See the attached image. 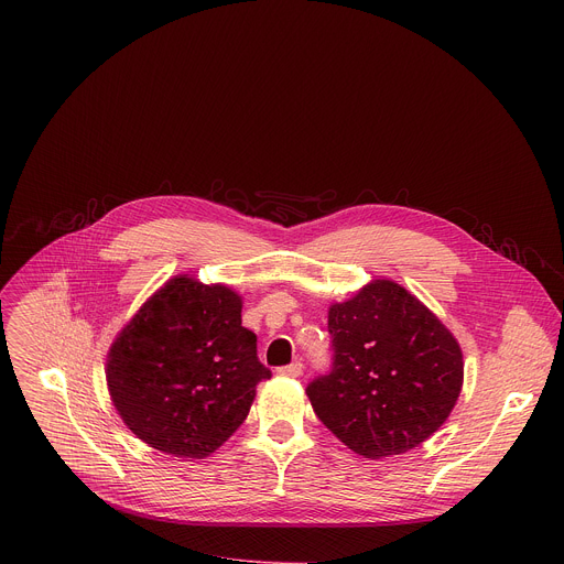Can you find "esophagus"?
Here are the masks:
<instances>
[{"label": "esophagus", "instance_id": "34e87169", "mask_svg": "<svg viewBox=\"0 0 564 564\" xmlns=\"http://www.w3.org/2000/svg\"><path fill=\"white\" fill-rule=\"evenodd\" d=\"M301 372H303V364L301 361H292L290 366L279 368V375H283V377H299Z\"/></svg>", "mask_w": 564, "mask_h": 564}]
</instances>
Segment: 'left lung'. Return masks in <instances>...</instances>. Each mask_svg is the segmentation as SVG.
<instances>
[{
	"label": "left lung",
	"instance_id": "left-lung-1",
	"mask_svg": "<svg viewBox=\"0 0 564 564\" xmlns=\"http://www.w3.org/2000/svg\"><path fill=\"white\" fill-rule=\"evenodd\" d=\"M333 370L305 388L316 417L368 459L406 453L451 415L462 348L409 290L377 279L328 310Z\"/></svg>",
	"mask_w": 564,
	"mask_h": 564
}]
</instances>
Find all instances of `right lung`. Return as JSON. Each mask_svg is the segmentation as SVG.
Returning <instances> with one entry per match:
<instances>
[{
  "label": "right lung",
  "mask_w": 564,
  "mask_h": 564,
  "mask_svg": "<svg viewBox=\"0 0 564 564\" xmlns=\"http://www.w3.org/2000/svg\"><path fill=\"white\" fill-rule=\"evenodd\" d=\"M240 296L174 276L149 296L107 355V386L129 431L155 451L203 459L246 422L272 372L240 326Z\"/></svg>",
  "instance_id": "1"
}]
</instances>
